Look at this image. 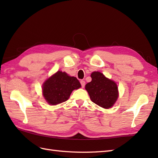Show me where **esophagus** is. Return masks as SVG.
Returning <instances> with one entry per match:
<instances>
[{
  "label": "esophagus",
  "instance_id": "obj_1",
  "mask_svg": "<svg viewBox=\"0 0 158 158\" xmlns=\"http://www.w3.org/2000/svg\"><path fill=\"white\" fill-rule=\"evenodd\" d=\"M80 83H81V87L83 88L85 87V81H83V80H81V81H80Z\"/></svg>",
  "mask_w": 158,
  "mask_h": 158
}]
</instances>
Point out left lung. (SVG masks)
Here are the masks:
<instances>
[{"label": "left lung", "instance_id": "8db88e82", "mask_svg": "<svg viewBox=\"0 0 158 158\" xmlns=\"http://www.w3.org/2000/svg\"><path fill=\"white\" fill-rule=\"evenodd\" d=\"M92 81L85 85L89 98L93 102L105 109H109L118 98V88L112 81L100 72L91 74Z\"/></svg>", "mask_w": 158, "mask_h": 158}]
</instances>
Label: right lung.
Returning <instances> with one entry per match:
<instances>
[{"label": "right lung", "instance_id": "add662e5", "mask_svg": "<svg viewBox=\"0 0 158 158\" xmlns=\"http://www.w3.org/2000/svg\"><path fill=\"white\" fill-rule=\"evenodd\" d=\"M81 87L76 77L59 70L43 83V95L49 105H56L66 101L73 90Z\"/></svg>", "mask_w": 158, "mask_h": 158}]
</instances>
